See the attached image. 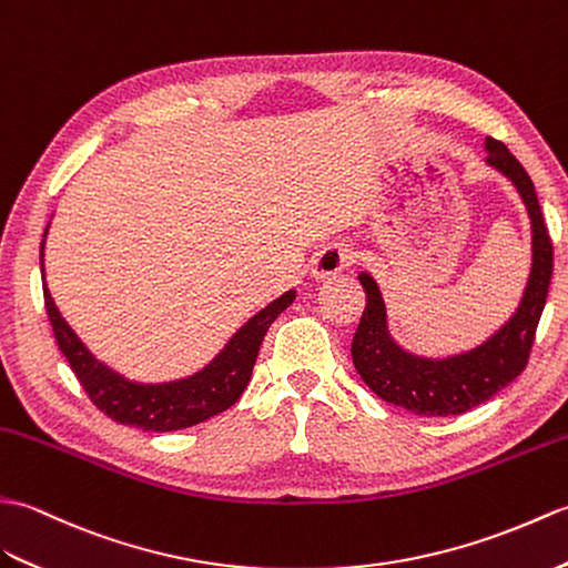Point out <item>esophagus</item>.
I'll return each mask as SVG.
<instances>
[{
	"instance_id": "1",
	"label": "esophagus",
	"mask_w": 568,
	"mask_h": 568,
	"mask_svg": "<svg viewBox=\"0 0 568 568\" xmlns=\"http://www.w3.org/2000/svg\"><path fill=\"white\" fill-rule=\"evenodd\" d=\"M352 262H355V255L347 247L331 245L313 260V276L316 280H331V276L345 272Z\"/></svg>"
}]
</instances>
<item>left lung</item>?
Masks as SVG:
<instances>
[{"mask_svg": "<svg viewBox=\"0 0 568 568\" xmlns=\"http://www.w3.org/2000/svg\"><path fill=\"white\" fill-rule=\"evenodd\" d=\"M486 162L506 174L518 189L532 221V272L515 316L488 337L484 345L447 359H423L403 352L386 331V306L379 286L369 274H359L367 294L362 321L352 339L355 369L376 396L425 418L462 415L500 388L518 379L530 359L537 323L547 304L554 270V247L541 216L530 174L525 172L510 150L496 138H486Z\"/></svg>", "mask_w": 568, "mask_h": 568, "instance_id": "1", "label": "left lung"}]
</instances>
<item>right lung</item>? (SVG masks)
<instances>
[{
    "mask_svg": "<svg viewBox=\"0 0 568 568\" xmlns=\"http://www.w3.org/2000/svg\"><path fill=\"white\" fill-rule=\"evenodd\" d=\"M48 233V229H45ZM43 245L41 243V272H43ZM45 276V274H43ZM296 292H286L257 316H252L231 343L223 347L221 355L206 364L194 376H186L170 384H135L123 379L113 369L97 362L72 327L60 316L48 286H43V301L48 311V321L53 325L58 347L74 376L80 379L84 394L90 396L94 406L109 415L111 420L121 425L141 427L145 433H170L192 427L196 423L209 420L211 415L229 410L245 390L252 367L257 362V352L270 325L282 311L292 306Z\"/></svg>",
    "mask_w": 568,
    "mask_h": 568,
    "instance_id": "right-lung-1",
    "label": "right lung"
}]
</instances>
